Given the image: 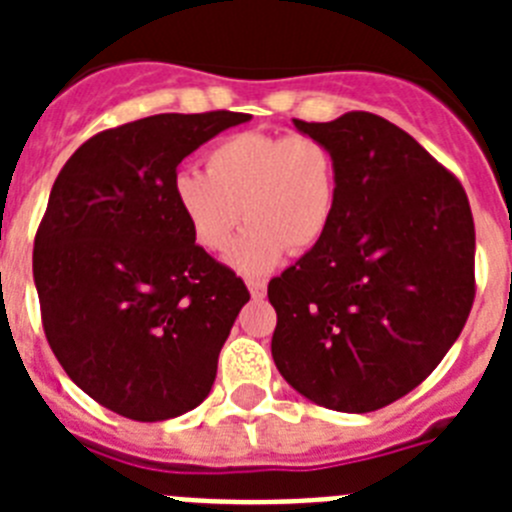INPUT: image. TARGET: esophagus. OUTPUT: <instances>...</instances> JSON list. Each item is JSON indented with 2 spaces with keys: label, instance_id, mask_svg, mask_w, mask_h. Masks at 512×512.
Listing matches in <instances>:
<instances>
[{
  "label": "esophagus",
  "instance_id": "1",
  "mask_svg": "<svg viewBox=\"0 0 512 512\" xmlns=\"http://www.w3.org/2000/svg\"><path fill=\"white\" fill-rule=\"evenodd\" d=\"M246 287H248V292H251V297H256V300H261V297L266 295L264 279H246Z\"/></svg>",
  "mask_w": 512,
  "mask_h": 512
}]
</instances>
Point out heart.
<instances>
[{
	"label": "heart",
	"instance_id": "obj_1",
	"mask_svg": "<svg viewBox=\"0 0 512 512\" xmlns=\"http://www.w3.org/2000/svg\"><path fill=\"white\" fill-rule=\"evenodd\" d=\"M189 233L205 251H230L241 271H266L287 248L305 253L323 241L336 210V161L312 135L246 130L223 138L205 156V171L182 169L171 182Z\"/></svg>",
	"mask_w": 512,
	"mask_h": 512
}]
</instances>
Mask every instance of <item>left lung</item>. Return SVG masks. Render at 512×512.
Returning a JSON list of instances; mask_svg holds the SVG:
<instances>
[{"label": "left lung", "mask_w": 512, "mask_h": 512, "mask_svg": "<svg viewBox=\"0 0 512 512\" xmlns=\"http://www.w3.org/2000/svg\"><path fill=\"white\" fill-rule=\"evenodd\" d=\"M336 161L323 241L269 282L271 356L300 395L372 413L441 364L474 302L467 192L413 135L372 112L295 120Z\"/></svg>", "instance_id": "left-lung-1"}]
</instances>
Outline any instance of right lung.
I'll use <instances>...</instances> for the list:
<instances>
[{
	"mask_svg": "<svg viewBox=\"0 0 512 512\" xmlns=\"http://www.w3.org/2000/svg\"><path fill=\"white\" fill-rule=\"evenodd\" d=\"M243 112L151 115L66 161L35 233L45 338L63 372L122 418L156 423L210 395L248 289L189 233L171 194L192 151Z\"/></svg>",
	"mask_w": 512,
	"mask_h": 512,
	"instance_id": "add662e5",
	"label": "right lung"
}]
</instances>
